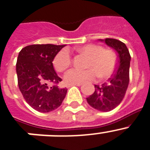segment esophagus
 Instances as JSON below:
<instances>
[{
  "label": "esophagus",
  "instance_id": "34e87169",
  "mask_svg": "<svg viewBox=\"0 0 150 150\" xmlns=\"http://www.w3.org/2000/svg\"><path fill=\"white\" fill-rule=\"evenodd\" d=\"M81 85H82L81 83H75V84H70V85H69V87L73 86V85H76V86H81Z\"/></svg>",
  "mask_w": 150,
  "mask_h": 150
}]
</instances>
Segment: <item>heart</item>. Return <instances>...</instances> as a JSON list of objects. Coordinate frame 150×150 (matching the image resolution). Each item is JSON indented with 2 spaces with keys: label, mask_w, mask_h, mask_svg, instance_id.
Listing matches in <instances>:
<instances>
[{
  "label": "heart",
  "mask_w": 150,
  "mask_h": 150,
  "mask_svg": "<svg viewBox=\"0 0 150 150\" xmlns=\"http://www.w3.org/2000/svg\"><path fill=\"white\" fill-rule=\"evenodd\" d=\"M78 52L88 56L86 69H72L65 73V80L68 84L83 83L92 81L98 75L101 79L110 77L117 66V55L110 48H103L99 44H86L78 48ZM53 66L62 72L71 65V58L67 50L59 52L54 57Z\"/></svg>",
  "instance_id": "heart-1"
}]
</instances>
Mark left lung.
<instances>
[{
    "mask_svg": "<svg viewBox=\"0 0 150 150\" xmlns=\"http://www.w3.org/2000/svg\"><path fill=\"white\" fill-rule=\"evenodd\" d=\"M104 42L117 52L120 65L108 82L100 86L94 85V92L86 99L93 108L108 112L117 107L125 96L129 81V62L131 57L127 46L120 40L107 38Z\"/></svg>",
    "mask_w": 150,
    "mask_h": 150,
    "instance_id": "8db88e82",
    "label": "left lung"
}]
</instances>
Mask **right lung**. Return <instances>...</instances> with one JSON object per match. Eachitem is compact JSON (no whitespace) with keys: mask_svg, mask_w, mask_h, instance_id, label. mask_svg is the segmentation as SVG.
<instances>
[{"mask_svg":"<svg viewBox=\"0 0 150 150\" xmlns=\"http://www.w3.org/2000/svg\"><path fill=\"white\" fill-rule=\"evenodd\" d=\"M65 45L33 44L19 52L16 70L18 86L26 103L41 113L57 109L67 88L58 86L62 79L54 70L52 61Z\"/></svg>","mask_w":150,"mask_h":150,"instance_id":"obj_1","label":"right lung"}]
</instances>
